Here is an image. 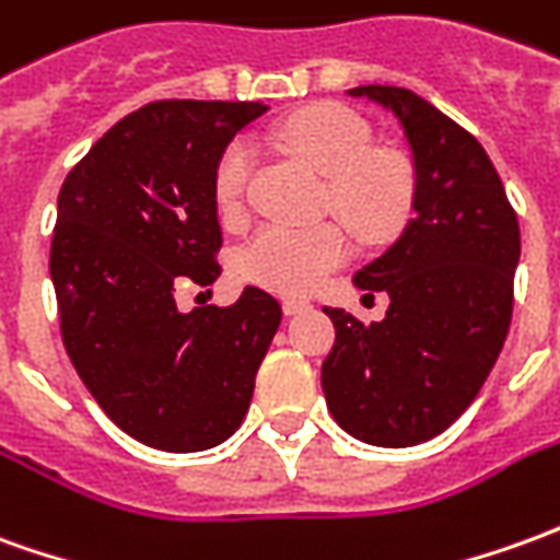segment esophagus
I'll return each instance as SVG.
<instances>
[{"label": "esophagus", "mask_w": 560, "mask_h": 560, "mask_svg": "<svg viewBox=\"0 0 560 560\" xmlns=\"http://www.w3.org/2000/svg\"><path fill=\"white\" fill-rule=\"evenodd\" d=\"M308 303L306 300H284V315H303V312H308Z\"/></svg>", "instance_id": "esophagus-1"}]
</instances>
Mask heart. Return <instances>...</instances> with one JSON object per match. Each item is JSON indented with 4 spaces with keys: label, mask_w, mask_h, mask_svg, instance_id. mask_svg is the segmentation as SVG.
Listing matches in <instances>:
<instances>
[{
    "label": "heart",
    "mask_w": 560,
    "mask_h": 560,
    "mask_svg": "<svg viewBox=\"0 0 560 560\" xmlns=\"http://www.w3.org/2000/svg\"><path fill=\"white\" fill-rule=\"evenodd\" d=\"M276 142L327 175V206L363 240H382L397 230L412 202V172L394 151H373V130L361 115L320 105L293 115L276 130ZM257 151L248 139H233L214 166L212 190L226 224L248 209ZM354 252L346 226H260L242 245L236 269L242 279L279 293H308L327 272L342 267Z\"/></svg>",
    "instance_id": "1"
}]
</instances>
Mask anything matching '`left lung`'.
Listing matches in <instances>:
<instances>
[{"mask_svg":"<svg viewBox=\"0 0 560 560\" xmlns=\"http://www.w3.org/2000/svg\"><path fill=\"white\" fill-rule=\"evenodd\" d=\"M388 108L412 151V221L373 264L361 291H385V318L363 324L324 308L336 342L320 388L354 440L406 448L433 440L476 400L510 334L518 218L485 148L452 117L402 88L348 90Z\"/></svg>","mask_w":560,"mask_h":560,"instance_id":"8db88e82","label":"left lung"}]
</instances>
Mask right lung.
<instances>
[{
  "instance_id": "right-lung-1",
  "label": "right lung",
  "mask_w": 560,
  "mask_h": 560,
  "mask_svg": "<svg viewBox=\"0 0 560 560\" xmlns=\"http://www.w3.org/2000/svg\"><path fill=\"white\" fill-rule=\"evenodd\" d=\"M264 103L163 100L117 120L66 175L50 242L62 346L103 412L160 452L233 436L281 324L272 293L178 312L221 276L212 178Z\"/></svg>"
}]
</instances>
